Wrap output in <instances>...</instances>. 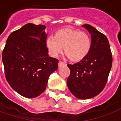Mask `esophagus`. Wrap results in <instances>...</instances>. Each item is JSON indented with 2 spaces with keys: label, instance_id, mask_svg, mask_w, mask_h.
Listing matches in <instances>:
<instances>
[{
  "label": "esophagus",
  "instance_id": "esophagus-1",
  "mask_svg": "<svg viewBox=\"0 0 121 121\" xmlns=\"http://www.w3.org/2000/svg\"><path fill=\"white\" fill-rule=\"evenodd\" d=\"M63 65H65V63L63 62H62V61H59V67H60L61 66Z\"/></svg>",
  "mask_w": 121,
  "mask_h": 121
}]
</instances>
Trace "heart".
I'll use <instances>...</instances> for the list:
<instances>
[{
  "label": "heart",
  "instance_id": "heart-1",
  "mask_svg": "<svg viewBox=\"0 0 121 121\" xmlns=\"http://www.w3.org/2000/svg\"><path fill=\"white\" fill-rule=\"evenodd\" d=\"M46 46L51 55L56 57L64 52L70 60L79 62L90 53L91 41L90 35L84 31H80L71 27H62L56 31L53 37H49Z\"/></svg>",
  "mask_w": 121,
  "mask_h": 121
}]
</instances>
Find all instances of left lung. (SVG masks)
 Wrapping results in <instances>:
<instances>
[{
	"label": "left lung",
	"mask_w": 121,
	"mask_h": 121,
	"mask_svg": "<svg viewBox=\"0 0 121 121\" xmlns=\"http://www.w3.org/2000/svg\"><path fill=\"white\" fill-rule=\"evenodd\" d=\"M82 27L90 34L91 48L80 62L67 65L70 70L67 86L75 97L87 99L97 95L104 89L113 59L107 37L90 25L84 24Z\"/></svg>",
	"instance_id": "1"
}]
</instances>
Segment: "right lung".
I'll return each instance as SVG.
<instances>
[{
  "mask_svg": "<svg viewBox=\"0 0 121 121\" xmlns=\"http://www.w3.org/2000/svg\"><path fill=\"white\" fill-rule=\"evenodd\" d=\"M45 28L43 25H24L10 34L2 51L6 80L27 98L42 94L50 74L58 68L59 60L49 56Z\"/></svg>",
  "mask_w": 121,
  "mask_h": 121,
  "instance_id": "add662e5",
  "label": "right lung"
}]
</instances>
